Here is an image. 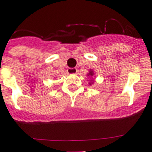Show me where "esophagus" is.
<instances>
[{
    "mask_svg": "<svg viewBox=\"0 0 152 152\" xmlns=\"http://www.w3.org/2000/svg\"><path fill=\"white\" fill-rule=\"evenodd\" d=\"M77 72H78V70L75 68H69L67 70V72L68 74H76Z\"/></svg>",
    "mask_w": 152,
    "mask_h": 152,
    "instance_id": "esophagus-1",
    "label": "esophagus"
}]
</instances>
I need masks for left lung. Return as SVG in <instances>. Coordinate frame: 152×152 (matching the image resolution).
I'll return each instance as SVG.
<instances>
[{"mask_svg":"<svg viewBox=\"0 0 152 152\" xmlns=\"http://www.w3.org/2000/svg\"><path fill=\"white\" fill-rule=\"evenodd\" d=\"M89 75H91V76H92V75H93V72H90V73H89ZM93 83V82H92ZM92 83H90V84H92Z\"/></svg>","mask_w":152,"mask_h":152,"instance_id":"1","label":"left lung"}]
</instances>
